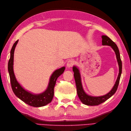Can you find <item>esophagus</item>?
Instances as JSON below:
<instances>
[{"label": "esophagus", "instance_id": "obj_1", "mask_svg": "<svg viewBox=\"0 0 131 131\" xmlns=\"http://www.w3.org/2000/svg\"><path fill=\"white\" fill-rule=\"evenodd\" d=\"M74 61L72 60H70L68 61L67 62V66L68 68H71L74 65Z\"/></svg>", "mask_w": 131, "mask_h": 131}]
</instances>
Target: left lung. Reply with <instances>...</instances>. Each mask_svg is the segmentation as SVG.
<instances>
[{"label":"left lung","instance_id":"8db88e82","mask_svg":"<svg viewBox=\"0 0 131 131\" xmlns=\"http://www.w3.org/2000/svg\"><path fill=\"white\" fill-rule=\"evenodd\" d=\"M102 40V45L104 46H109L113 49L114 51L116 59L119 65V74L116 79V81L115 82V84H114L112 90H111L107 94H105L104 96H99V97H93L88 95L87 94L85 93V92L83 90V88L82 87V82H81V78H80V75L79 73V69H78L76 66H73V70L74 71V76L75 78V81L76 87H77V91L78 96L79 98L80 101H82L83 104H84L86 105L89 106H96L99 105L100 104H102L104 102L106 101L107 99H108L110 97H112L114 94L118 87L119 80H120L121 74H122V63L120 57V53H119V49L118 48L116 44L114 42V41L111 40L110 39L107 37L106 35H102L101 37Z\"/></svg>","mask_w":131,"mask_h":131}]
</instances>
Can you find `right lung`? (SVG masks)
Returning a JSON list of instances; mask_svg holds the SVG:
<instances>
[{"label": "right lung", "instance_id": "right-lung-1", "mask_svg": "<svg viewBox=\"0 0 131 131\" xmlns=\"http://www.w3.org/2000/svg\"><path fill=\"white\" fill-rule=\"evenodd\" d=\"M18 40L14 43L10 51V57L8 61V70L9 72L11 87L15 95L27 105L33 107H40L47 105L52 101L54 95V87L58 77L62 74L65 68L62 67L53 72L49 80L48 88L43 93L39 94H34L21 87L17 81L13 72V57L14 52Z\"/></svg>", "mask_w": 131, "mask_h": 131}]
</instances>
